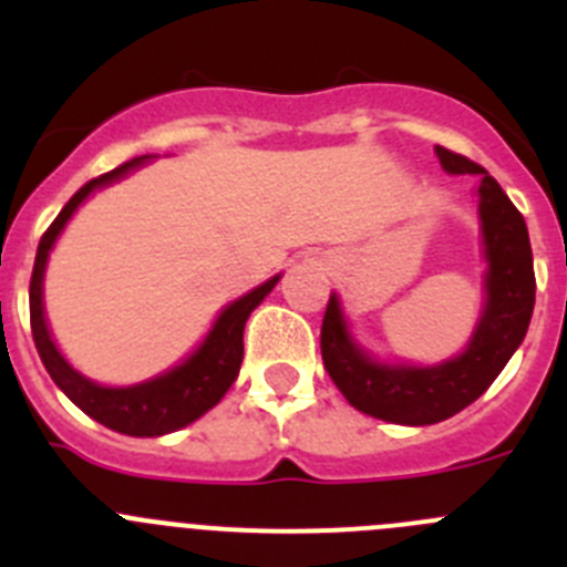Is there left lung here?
Masks as SVG:
<instances>
[{
  "mask_svg": "<svg viewBox=\"0 0 567 567\" xmlns=\"http://www.w3.org/2000/svg\"><path fill=\"white\" fill-rule=\"evenodd\" d=\"M449 175H480L477 215L483 247V307L463 352L440 363L383 360L354 338L332 292L320 329V354L349 405L398 425H432L454 417L488 389L517 352L534 312V258L525 218L480 164L434 147Z\"/></svg>",
  "mask_w": 567,
  "mask_h": 567,
  "instance_id": "left-lung-1",
  "label": "left lung"
}]
</instances>
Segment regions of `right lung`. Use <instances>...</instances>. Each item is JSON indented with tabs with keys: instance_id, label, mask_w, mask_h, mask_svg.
I'll return each mask as SVG.
<instances>
[{
	"instance_id": "obj_1",
	"label": "right lung",
	"mask_w": 567,
	"mask_h": 567,
	"mask_svg": "<svg viewBox=\"0 0 567 567\" xmlns=\"http://www.w3.org/2000/svg\"><path fill=\"white\" fill-rule=\"evenodd\" d=\"M153 158L155 155H138L133 162L115 167L113 173H104L84 184L64 204L56 221L50 224V229L39 240L33 278H30V329H33L39 358H42L48 374L87 417L118 434H130V437H162V434L178 432L184 425L204 417L213 405L221 403V398L229 392V385L235 383L240 372L244 327H247L249 315L280 280V275H272L260 287L249 289L247 295L227 303L213 320V327L204 334L202 343L195 346L187 358L169 365L167 372L130 385H104L79 372L53 340L48 315H44V272H48L50 252L56 247L59 235L64 233L70 218L76 215V209L87 202L90 195L122 182L133 169L144 167Z\"/></svg>"
}]
</instances>
